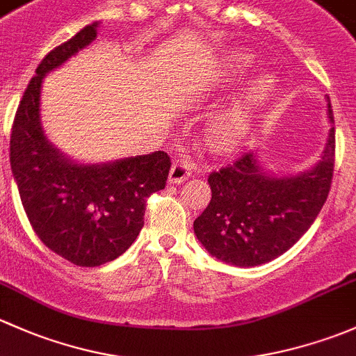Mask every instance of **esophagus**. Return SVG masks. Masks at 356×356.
Returning <instances> with one entry per match:
<instances>
[{
    "label": "esophagus",
    "instance_id": "esophagus-1",
    "mask_svg": "<svg viewBox=\"0 0 356 356\" xmlns=\"http://www.w3.org/2000/svg\"><path fill=\"white\" fill-rule=\"evenodd\" d=\"M192 170L193 168L190 166L185 159H177L173 163V166H171L170 183H173V185H179V183H183L190 177V175H192Z\"/></svg>",
    "mask_w": 356,
    "mask_h": 356
}]
</instances>
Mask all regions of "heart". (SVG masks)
<instances>
[{
    "mask_svg": "<svg viewBox=\"0 0 356 356\" xmlns=\"http://www.w3.org/2000/svg\"><path fill=\"white\" fill-rule=\"evenodd\" d=\"M252 65L250 54L243 51H232L226 56L225 72L228 76H236L243 73ZM276 82L273 76L262 75L255 79L240 97L234 99L232 104L218 111L209 124V144L216 151H233L247 137L250 130L252 116L255 108L273 96Z\"/></svg>",
    "mask_w": 356,
    "mask_h": 356,
    "instance_id": "1",
    "label": "heart"
}]
</instances>
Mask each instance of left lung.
Returning a JSON list of instances; mask_svg holds the SVG:
<instances>
[{
    "label": "left lung",
    "mask_w": 356,
    "mask_h": 356,
    "mask_svg": "<svg viewBox=\"0 0 356 356\" xmlns=\"http://www.w3.org/2000/svg\"><path fill=\"white\" fill-rule=\"evenodd\" d=\"M327 118L334 124L327 97ZM334 127L321 161L289 177L264 171L255 152H247L209 175L212 199L193 232L216 259L240 267L270 262L289 250L312 226L331 190L334 171Z\"/></svg>",
    "instance_id": "left-lung-1"
}]
</instances>
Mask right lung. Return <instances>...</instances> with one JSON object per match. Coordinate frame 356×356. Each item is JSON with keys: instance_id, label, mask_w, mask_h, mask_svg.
I'll use <instances>...</instances> for the list:
<instances>
[{"instance_id": "add662e5", "label": "right lung", "mask_w": 356, "mask_h": 356, "mask_svg": "<svg viewBox=\"0 0 356 356\" xmlns=\"http://www.w3.org/2000/svg\"><path fill=\"white\" fill-rule=\"evenodd\" d=\"M97 25H87L44 56L18 104L10 138L12 173L32 229L49 250L80 267L111 262L130 248L144 226L147 197L164 188L171 168L163 151L75 163L44 135V76L89 46Z\"/></svg>"}]
</instances>
